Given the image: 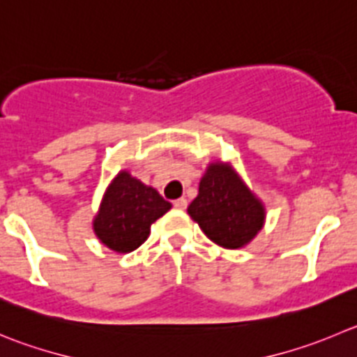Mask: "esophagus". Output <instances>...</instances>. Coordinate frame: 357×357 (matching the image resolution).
I'll list each match as a JSON object with an SVG mask.
<instances>
[{
    "label": "esophagus",
    "mask_w": 357,
    "mask_h": 357,
    "mask_svg": "<svg viewBox=\"0 0 357 357\" xmlns=\"http://www.w3.org/2000/svg\"><path fill=\"white\" fill-rule=\"evenodd\" d=\"M173 206H175V208H178V210H185V208H188V199H185V198L175 199V202H173Z\"/></svg>",
    "instance_id": "obj_1"
}]
</instances>
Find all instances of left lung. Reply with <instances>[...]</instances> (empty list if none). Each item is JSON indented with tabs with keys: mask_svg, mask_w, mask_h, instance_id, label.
<instances>
[{
	"mask_svg": "<svg viewBox=\"0 0 357 357\" xmlns=\"http://www.w3.org/2000/svg\"><path fill=\"white\" fill-rule=\"evenodd\" d=\"M206 236L226 249H240L257 235L264 208L229 166L210 165L188 208Z\"/></svg>",
	"mask_w": 357,
	"mask_h": 357,
	"instance_id": "obj_1",
	"label": "left lung"
}]
</instances>
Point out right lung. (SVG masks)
Returning a JSON list of instances; mask_svg holds the SVG:
<instances>
[{
  "instance_id": "right-lung-1",
  "label": "right lung",
  "mask_w": 357,
  "mask_h": 357,
  "mask_svg": "<svg viewBox=\"0 0 357 357\" xmlns=\"http://www.w3.org/2000/svg\"><path fill=\"white\" fill-rule=\"evenodd\" d=\"M172 208L155 189L121 172L107 189L94 219L98 238L115 252H131L147 240L152 222Z\"/></svg>"
}]
</instances>
